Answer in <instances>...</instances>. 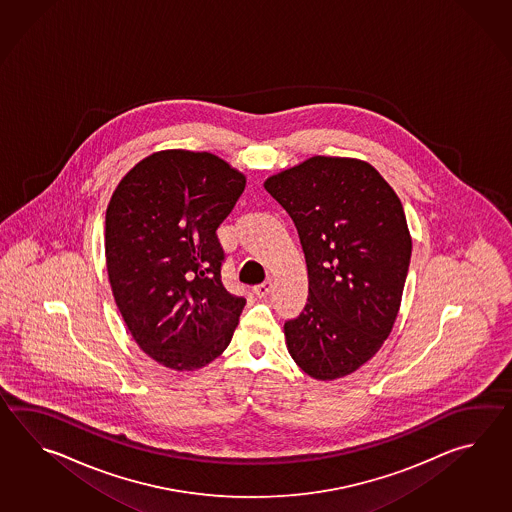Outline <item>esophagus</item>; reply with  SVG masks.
<instances>
[{
  "label": "esophagus",
  "instance_id": "1",
  "mask_svg": "<svg viewBox=\"0 0 512 512\" xmlns=\"http://www.w3.org/2000/svg\"><path fill=\"white\" fill-rule=\"evenodd\" d=\"M271 291L272 280H265V282L260 283V285H256V287H254V294H256V296H260V298L267 296V294L271 293Z\"/></svg>",
  "mask_w": 512,
  "mask_h": 512
}]
</instances>
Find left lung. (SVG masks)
<instances>
[{
	"mask_svg": "<svg viewBox=\"0 0 512 512\" xmlns=\"http://www.w3.org/2000/svg\"><path fill=\"white\" fill-rule=\"evenodd\" d=\"M265 190L293 219L309 296L283 331L294 362L318 381L349 375L381 349L403 298L412 238L403 205L371 164L316 155Z\"/></svg>",
	"mask_w": 512,
	"mask_h": 512,
	"instance_id": "obj_1",
	"label": "left lung"
}]
</instances>
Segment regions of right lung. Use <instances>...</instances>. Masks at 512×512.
I'll return each mask as SVG.
<instances>
[{
  "label": "right lung",
  "instance_id": "right-lung-1",
  "mask_svg": "<svg viewBox=\"0 0 512 512\" xmlns=\"http://www.w3.org/2000/svg\"><path fill=\"white\" fill-rule=\"evenodd\" d=\"M245 175L216 155L157 152L135 164L106 210V265L120 315L139 348L177 371L219 357L245 298L221 282L216 230Z\"/></svg>",
  "mask_w": 512,
  "mask_h": 512
}]
</instances>
